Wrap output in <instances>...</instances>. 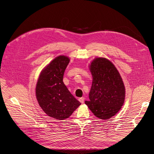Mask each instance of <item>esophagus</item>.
<instances>
[{
	"mask_svg": "<svg viewBox=\"0 0 154 154\" xmlns=\"http://www.w3.org/2000/svg\"><path fill=\"white\" fill-rule=\"evenodd\" d=\"M79 101H80L82 104H83V103H84L85 98H84V97H80V98L79 99Z\"/></svg>",
	"mask_w": 154,
	"mask_h": 154,
	"instance_id": "34e87169",
	"label": "esophagus"
}]
</instances>
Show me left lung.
Listing matches in <instances>:
<instances>
[{
  "label": "left lung",
  "instance_id": "left-lung-1",
  "mask_svg": "<svg viewBox=\"0 0 154 154\" xmlns=\"http://www.w3.org/2000/svg\"><path fill=\"white\" fill-rule=\"evenodd\" d=\"M93 77L89 101L85 103L100 119L115 116L125 101V88L122 79L114 65L104 58H96L91 63Z\"/></svg>",
  "mask_w": 154,
  "mask_h": 154
}]
</instances>
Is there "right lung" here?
Wrapping results in <instances>:
<instances>
[{"label":"right lung","instance_id":"obj_1","mask_svg":"<svg viewBox=\"0 0 154 154\" xmlns=\"http://www.w3.org/2000/svg\"><path fill=\"white\" fill-rule=\"evenodd\" d=\"M69 58L61 55L41 72L35 94L39 106L48 116L57 120L69 117L81 104L70 93L63 81Z\"/></svg>","mask_w":154,"mask_h":154}]
</instances>
